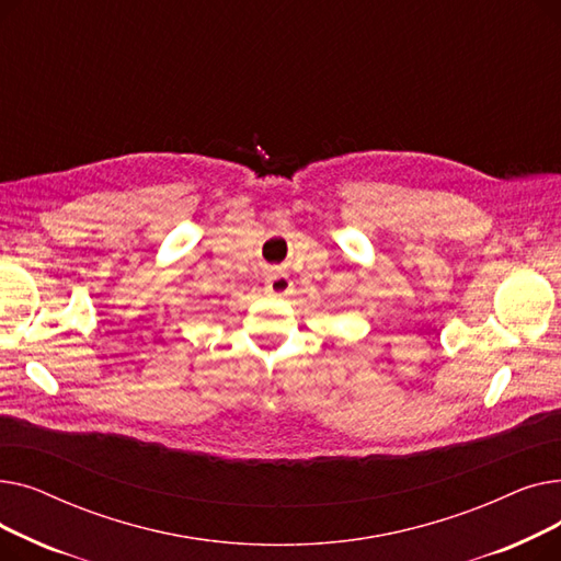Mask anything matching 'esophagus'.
<instances>
[{"label": "esophagus", "mask_w": 561, "mask_h": 561, "mask_svg": "<svg viewBox=\"0 0 561 561\" xmlns=\"http://www.w3.org/2000/svg\"><path fill=\"white\" fill-rule=\"evenodd\" d=\"M290 288H293V282L284 273H277V275L265 279V293H268V296H273V298L288 296Z\"/></svg>", "instance_id": "1"}]
</instances>
